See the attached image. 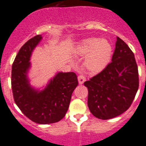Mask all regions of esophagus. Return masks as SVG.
<instances>
[{"mask_svg":"<svg viewBox=\"0 0 146 146\" xmlns=\"http://www.w3.org/2000/svg\"><path fill=\"white\" fill-rule=\"evenodd\" d=\"M78 83H79V84H83L84 82L86 81V77H85L84 75H80L78 76Z\"/></svg>","mask_w":146,"mask_h":146,"instance_id":"obj_1","label":"esophagus"}]
</instances>
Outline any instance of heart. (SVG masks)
<instances>
[{
  "instance_id": "obj_1",
  "label": "heart",
  "mask_w": 146,
  "mask_h": 146,
  "mask_svg": "<svg viewBox=\"0 0 146 146\" xmlns=\"http://www.w3.org/2000/svg\"><path fill=\"white\" fill-rule=\"evenodd\" d=\"M80 56H86L85 65L89 70L98 73L106 68L112 53L111 44L106 39L89 38L84 40L76 48Z\"/></svg>"
}]
</instances>
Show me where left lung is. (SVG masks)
Returning a JSON list of instances; mask_svg holds the SVG:
<instances>
[{
  "instance_id": "obj_1",
  "label": "left lung",
  "mask_w": 146,
  "mask_h": 146,
  "mask_svg": "<svg viewBox=\"0 0 146 146\" xmlns=\"http://www.w3.org/2000/svg\"><path fill=\"white\" fill-rule=\"evenodd\" d=\"M88 89V107L102 120L125 112L139 87L137 65L130 48L117 37L112 61L98 74L84 82Z\"/></svg>"
}]
</instances>
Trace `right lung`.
<instances>
[{"label":"right lung","mask_w":146,"mask_h":146,"mask_svg":"<svg viewBox=\"0 0 146 146\" xmlns=\"http://www.w3.org/2000/svg\"><path fill=\"white\" fill-rule=\"evenodd\" d=\"M41 38L40 35H35L19 49L12 65L11 88L15 103L23 114L37 124H48L63 119L78 82L73 72L59 73L43 91L31 87L27 76L29 61Z\"/></svg>","instance_id":"add662e5"}]
</instances>
